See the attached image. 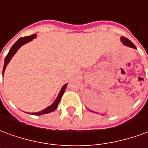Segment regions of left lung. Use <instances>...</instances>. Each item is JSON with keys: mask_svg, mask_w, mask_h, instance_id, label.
<instances>
[{"mask_svg": "<svg viewBox=\"0 0 148 148\" xmlns=\"http://www.w3.org/2000/svg\"><path fill=\"white\" fill-rule=\"evenodd\" d=\"M121 42H123V43L125 45V46H127V47H131V48H134V49H137L136 48V47H135V45H134L133 42H132L130 39H127V38H125V37L123 36H122L121 37Z\"/></svg>", "mask_w": 148, "mask_h": 148, "instance_id": "1", "label": "left lung"}]
</instances>
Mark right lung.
Returning <instances> with one entry per match:
<instances>
[{"label": "right lung", "instance_id": "1", "mask_svg": "<svg viewBox=\"0 0 148 148\" xmlns=\"http://www.w3.org/2000/svg\"><path fill=\"white\" fill-rule=\"evenodd\" d=\"M37 36L36 34H33V35H32V36H26V37H22V38H20V39L18 40V41L15 42V43L11 47V48L9 50L8 53L5 57V60H4V68H3V75H4V71H5V68H6L7 65L8 64L11 59L12 58V56H14L15 53L18 51V49L21 47V46H23L24 44L27 43V42H29L32 41V39H35ZM66 85L67 84H64L63 88L60 90V92L59 95H58V96L56 99V100L53 101V103L51 105V106H49L47 108H46L43 110H42L40 112H33V113H31L32 115H36V116H40V115H43V114H47V113H49V112H53L55 109L57 108L58 106V104H59L60 101V99H61L62 96H63V95L64 93V91H65V89L66 88Z\"/></svg>", "mask_w": 148, "mask_h": 148}]
</instances>
